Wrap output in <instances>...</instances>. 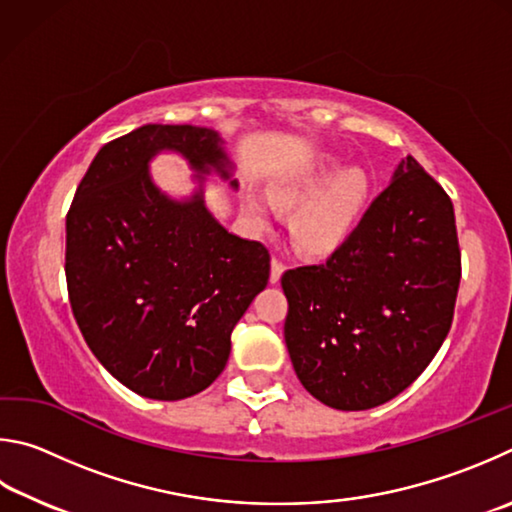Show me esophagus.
I'll return each instance as SVG.
<instances>
[{
  "label": "esophagus",
  "mask_w": 512,
  "mask_h": 512,
  "mask_svg": "<svg viewBox=\"0 0 512 512\" xmlns=\"http://www.w3.org/2000/svg\"><path fill=\"white\" fill-rule=\"evenodd\" d=\"M283 270H285V263L281 261V256H274V258H272V272H270V279H272V283H276V281L281 279Z\"/></svg>",
  "instance_id": "esophagus-1"
}]
</instances>
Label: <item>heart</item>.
<instances>
[{
	"mask_svg": "<svg viewBox=\"0 0 512 512\" xmlns=\"http://www.w3.org/2000/svg\"><path fill=\"white\" fill-rule=\"evenodd\" d=\"M281 200L299 204L292 218V236L301 249L330 251L342 242L364 209L369 182L360 168L339 170L324 161L281 186ZM247 211L258 222L270 218L272 206L261 195H247Z\"/></svg>",
	"mask_w": 512,
	"mask_h": 512,
	"instance_id": "b5f03b06",
	"label": "heart"
}]
</instances>
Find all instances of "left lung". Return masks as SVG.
<instances>
[{
  "label": "left lung",
  "instance_id": "obj_1",
  "mask_svg": "<svg viewBox=\"0 0 512 512\" xmlns=\"http://www.w3.org/2000/svg\"><path fill=\"white\" fill-rule=\"evenodd\" d=\"M459 283L452 200L409 155L326 261L283 272L297 378L342 411L396 398L450 333Z\"/></svg>",
  "mask_w": 512,
  "mask_h": 512
}]
</instances>
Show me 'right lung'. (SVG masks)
Instances as JSON below:
<instances>
[{"instance_id": "right-lung-1", "label": "right lung", "mask_w": 512, "mask_h": 512, "mask_svg": "<svg viewBox=\"0 0 512 512\" xmlns=\"http://www.w3.org/2000/svg\"><path fill=\"white\" fill-rule=\"evenodd\" d=\"M159 150L229 179L220 137L202 125L148 123L105 143L69 206L65 274L96 360L143 398L182 400L222 373L233 328L270 281V251L224 229L200 193H159L148 175Z\"/></svg>"}]
</instances>
